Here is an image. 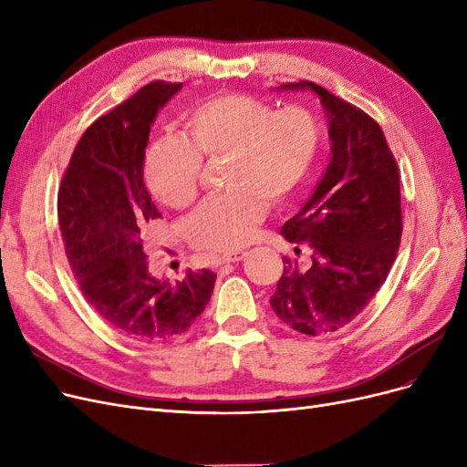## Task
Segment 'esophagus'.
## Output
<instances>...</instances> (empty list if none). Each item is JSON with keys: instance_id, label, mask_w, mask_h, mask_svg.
Segmentation results:
<instances>
[{"instance_id": "1", "label": "esophagus", "mask_w": 467, "mask_h": 467, "mask_svg": "<svg viewBox=\"0 0 467 467\" xmlns=\"http://www.w3.org/2000/svg\"><path fill=\"white\" fill-rule=\"evenodd\" d=\"M246 255V252H227V254H221V255H213V264L221 265V264H234L240 262Z\"/></svg>"}]
</instances>
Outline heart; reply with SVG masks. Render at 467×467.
Instances as JSON below:
<instances>
[{"instance_id": "1", "label": "heart", "mask_w": 467, "mask_h": 467, "mask_svg": "<svg viewBox=\"0 0 467 467\" xmlns=\"http://www.w3.org/2000/svg\"><path fill=\"white\" fill-rule=\"evenodd\" d=\"M186 138L164 135L147 149L143 180L157 202L184 209L198 198L202 159L224 162L229 192L207 198L188 219L195 246L231 252L246 246L267 215L287 205L308 178L320 130L303 109L274 112L244 95L217 97L184 112Z\"/></svg>"}]
</instances>
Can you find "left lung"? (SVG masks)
<instances>
[{"label":"left lung","mask_w":467,"mask_h":467,"mask_svg":"<svg viewBox=\"0 0 467 467\" xmlns=\"http://www.w3.org/2000/svg\"><path fill=\"white\" fill-rule=\"evenodd\" d=\"M279 91L320 99L332 141L329 164L300 212L281 227L285 240L310 248L312 265L283 255V275L269 298L277 318L305 336L348 326L379 293L401 240L400 172L374 119L326 91L300 81Z\"/></svg>","instance_id":"1"}]
</instances>
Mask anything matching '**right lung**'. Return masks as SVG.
Returning <instances> with one entry per match:
<instances>
[{
  "instance_id": "1",
  "label": "right lung",
  "mask_w": 467,
  "mask_h": 467,
  "mask_svg": "<svg viewBox=\"0 0 467 467\" xmlns=\"http://www.w3.org/2000/svg\"><path fill=\"white\" fill-rule=\"evenodd\" d=\"M182 85L155 81L87 128L57 192L59 231L83 296L135 341L182 336L205 310L215 274L157 277L143 238L161 212L143 182L145 147L159 110Z\"/></svg>"
}]
</instances>
